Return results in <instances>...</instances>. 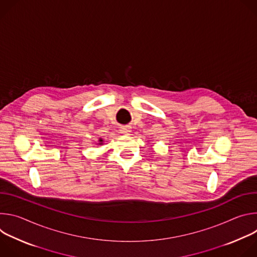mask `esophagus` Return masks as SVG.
<instances>
[{"instance_id":"obj_1","label":"esophagus","mask_w":257,"mask_h":257,"mask_svg":"<svg viewBox=\"0 0 257 257\" xmlns=\"http://www.w3.org/2000/svg\"><path fill=\"white\" fill-rule=\"evenodd\" d=\"M121 133L124 135H128L130 133V127L129 126H122L120 129Z\"/></svg>"}]
</instances>
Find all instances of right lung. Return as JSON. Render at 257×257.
<instances>
[{
	"instance_id": "obj_1",
	"label": "right lung",
	"mask_w": 257,
	"mask_h": 257,
	"mask_svg": "<svg viewBox=\"0 0 257 257\" xmlns=\"http://www.w3.org/2000/svg\"><path fill=\"white\" fill-rule=\"evenodd\" d=\"M98 144H102V139L101 138L98 139Z\"/></svg>"
}]
</instances>
